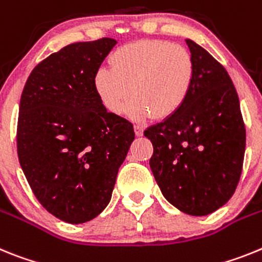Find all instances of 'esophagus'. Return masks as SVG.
I'll list each match as a JSON object with an SVG mask.
<instances>
[{
    "instance_id": "1",
    "label": "esophagus",
    "mask_w": 262,
    "mask_h": 262,
    "mask_svg": "<svg viewBox=\"0 0 262 262\" xmlns=\"http://www.w3.org/2000/svg\"><path fill=\"white\" fill-rule=\"evenodd\" d=\"M134 132H136V136H137V137H141V136L144 134V128L140 126V125H136V126H134Z\"/></svg>"
}]
</instances>
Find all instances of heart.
Masks as SVG:
<instances>
[{
	"mask_svg": "<svg viewBox=\"0 0 262 262\" xmlns=\"http://www.w3.org/2000/svg\"><path fill=\"white\" fill-rule=\"evenodd\" d=\"M109 67L93 77L95 90L109 112L120 113L130 99L128 113L144 118H166L178 112L195 80L194 58L179 45L166 40L129 43L116 50Z\"/></svg>",
	"mask_w": 262,
	"mask_h": 262,
	"instance_id": "1",
	"label": "heart"
}]
</instances>
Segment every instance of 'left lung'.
I'll list each match as a JSON object with an SVG mask.
<instances>
[{"instance_id": "obj_1", "label": "left lung", "mask_w": 262, "mask_h": 262, "mask_svg": "<svg viewBox=\"0 0 262 262\" xmlns=\"http://www.w3.org/2000/svg\"><path fill=\"white\" fill-rule=\"evenodd\" d=\"M195 80L178 112L144 132L153 144L150 169L166 200L179 211L206 216L231 199L245 153V125L226 68L186 39Z\"/></svg>"}]
</instances>
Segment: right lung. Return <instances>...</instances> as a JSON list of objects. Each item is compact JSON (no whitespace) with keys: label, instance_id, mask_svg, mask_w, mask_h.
<instances>
[{"label":"right lung","instance_id":"obj_1","mask_svg":"<svg viewBox=\"0 0 262 262\" xmlns=\"http://www.w3.org/2000/svg\"><path fill=\"white\" fill-rule=\"evenodd\" d=\"M116 43L103 38L63 47L34 68L22 91L19 163L39 203L71 224L108 206L134 140L133 125L106 111L93 84Z\"/></svg>","mask_w":262,"mask_h":262}]
</instances>
